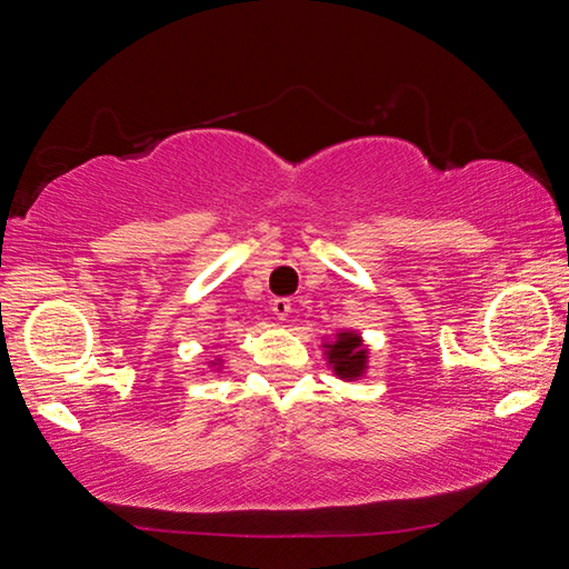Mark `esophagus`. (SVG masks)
Here are the masks:
<instances>
[{"label": "esophagus", "mask_w": 569, "mask_h": 569, "mask_svg": "<svg viewBox=\"0 0 569 569\" xmlns=\"http://www.w3.org/2000/svg\"><path fill=\"white\" fill-rule=\"evenodd\" d=\"M273 313H276V319L286 321L288 313H291V301H288V298H276V301H273Z\"/></svg>", "instance_id": "obj_1"}]
</instances>
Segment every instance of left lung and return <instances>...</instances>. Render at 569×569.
I'll list each match as a JSON object with an SVG mask.
<instances>
[{
    "label": "left lung",
    "instance_id": "8db88e82",
    "mask_svg": "<svg viewBox=\"0 0 569 569\" xmlns=\"http://www.w3.org/2000/svg\"><path fill=\"white\" fill-rule=\"evenodd\" d=\"M326 359L339 379L356 381L366 373V363H369V349H366L361 336L353 331L336 333V341L323 343Z\"/></svg>",
    "mask_w": 569,
    "mask_h": 569
}]
</instances>
